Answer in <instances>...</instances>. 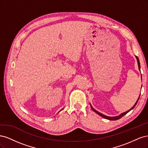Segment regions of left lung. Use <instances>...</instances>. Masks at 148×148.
Instances as JSON below:
<instances>
[{
	"label": "left lung",
	"mask_w": 148,
	"mask_h": 148,
	"mask_svg": "<svg viewBox=\"0 0 148 148\" xmlns=\"http://www.w3.org/2000/svg\"><path fill=\"white\" fill-rule=\"evenodd\" d=\"M136 59H137V61H138V67H139V70H140V60H139V59H138V57H137V56H136ZM140 96H139V97H138V100H137V101L136 102V103L135 104V105H134L132 108L130 109V110H128V111H127V112H123V113H122V114H121L120 115H119V116H117V117H108V116H106V115H103V114H101L100 112H97V111H96L95 109H94L92 107V106H91V109H92V110L93 111H95L96 113H97L98 115H99L100 116H101V117H102L103 118H104V119H108V120H118V119H120V118H122L123 116H124L125 115H126L128 112H130V111L132 109H133L134 107H135V106H136V104H137V102H138V100H139V98H140Z\"/></svg>",
	"instance_id": "left-lung-1"
}]
</instances>
